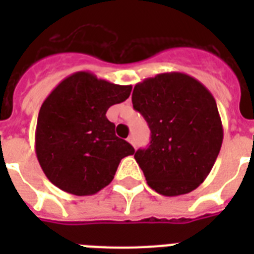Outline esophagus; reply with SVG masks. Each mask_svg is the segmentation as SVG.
Wrapping results in <instances>:
<instances>
[{"label": "esophagus", "mask_w": 254, "mask_h": 254, "mask_svg": "<svg viewBox=\"0 0 254 254\" xmlns=\"http://www.w3.org/2000/svg\"><path fill=\"white\" fill-rule=\"evenodd\" d=\"M127 141H129V142H130L131 145H133V146L135 147V139H134V137H133V135H130V137L127 138Z\"/></svg>", "instance_id": "1"}]
</instances>
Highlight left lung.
<instances>
[{"mask_svg": "<svg viewBox=\"0 0 254 254\" xmlns=\"http://www.w3.org/2000/svg\"><path fill=\"white\" fill-rule=\"evenodd\" d=\"M131 103L151 131L149 147L134 153L147 185L165 196L199 187L223 143L212 93L192 76L166 72L135 84Z\"/></svg>", "mask_w": 254, "mask_h": 254, "instance_id": "obj_1", "label": "left lung"}]
</instances>
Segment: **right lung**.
Returning <instances> with one entry per match:
<instances>
[{
	"label": "right lung",
	"mask_w": 254,
	"mask_h": 254,
	"mask_svg": "<svg viewBox=\"0 0 254 254\" xmlns=\"http://www.w3.org/2000/svg\"><path fill=\"white\" fill-rule=\"evenodd\" d=\"M131 85L75 72L43 101L35 129V153L49 181L65 192L87 196L113 181L121 159L134 149L115 133L109 107L125 101Z\"/></svg>",
	"instance_id": "obj_1"
}]
</instances>
